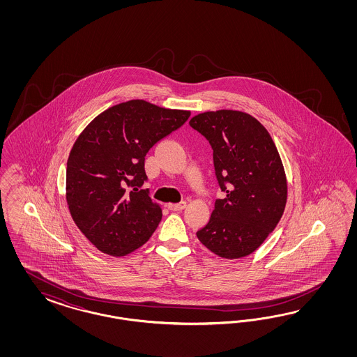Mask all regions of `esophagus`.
<instances>
[{
    "instance_id": "1",
    "label": "esophagus",
    "mask_w": 357,
    "mask_h": 357,
    "mask_svg": "<svg viewBox=\"0 0 357 357\" xmlns=\"http://www.w3.org/2000/svg\"><path fill=\"white\" fill-rule=\"evenodd\" d=\"M185 206H187V203L185 202H181V203H176V204H169V209H172V211H183Z\"/></svg>"
}]
</instances>
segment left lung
I'll return each instance as SVG.
<instances>
[{
	"mask_svg": "<svg viewBox=\"0 0 357 357\" xmlns=\"http://www.w3.org/2000/svg\"><path fill=\"white\" fill-rule=\"evenodd\" d=\"M190 126L213 151L217 199L206 227L196 236L206 249L227 259L254 252L280 221L287 179L270 133L249 114L231 109L199 114Z\"/></svg>",
	"mask_w": 357,
	"mask_h": 357,
	"instance_id": "1",
	"label": "left lung"
}]
</instances>
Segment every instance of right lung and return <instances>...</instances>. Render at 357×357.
I'll return each instance as SVG.
<instances>
[{
  "label": "right lung",
  "instance_id": "right-lung-1",
  "mask_svg": "<svg viewBox=\"0 0 357 357\" xmlns=\"http://www.w3.org/2000/svg\"><path fill=\"white\" fill-rule=\"evenodd\" d=\"M190 115L135 99L108 108L78 136L66 163V202L78 229L102 252L127 255L158 227L162 211L149 188L141 190L145 155Z\"/></svg>",
  "mask_w": 357,
  "mask_h": 357
}]
</instances>
